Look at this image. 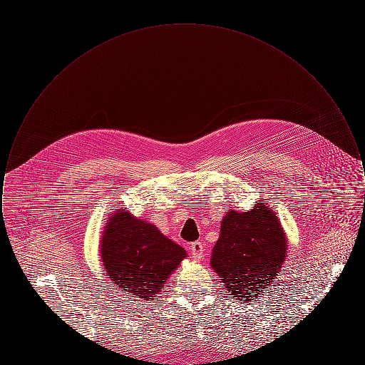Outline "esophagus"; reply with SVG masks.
I'll list each match as a JSON object with an SVG mask.
<instances>
[{
	"label": "esophagus",
	"instance_id": "esophagus-1",
	"mask_svg": "<svg viewBox=\"0 0 365 365\" xmlns=\"http://www.w3.org/2000/svg\"><path fill=\"white\" fill-rule=\"evenodd\" d=\"M190 250L192 260L197 261V262L202 261V257H204V250H205V249H204V245H202V242H198V241H195V242L191 243Z\"/></svg>",
	"mask_w": 365,
	"mask_h": 365
}]
</instances>
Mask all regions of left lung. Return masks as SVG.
<instances>
[{
  "label": "left lung",
  "instance_id": "1",
  "mask_svg": "<svg viewBox=\"0 0 365 365\" xmlns=\"http://www.w3.org/2000/svg\"><path fill=\"white\" fill-rule=\"evenodd\" d=\"M286 255L287 240L278 216L267 202H256L249 212H227L210 267L222 278L230 298L249 302L271 286Z\"/></svg>",
  "mask_w": 365,
  "mask_h": 365
}]
</instances>
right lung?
<instances>
[{"label": "right lung", "mask_w": 365, "mask_h": 365, "mask_svg": "<svg viewBox=\"0 0 365 365\" xmlns=\"http://www.w3.org/2000/svg\"><path fill=\"white\" fill-rule=\"evenodd\" d=\"M100 252L108 280L137 301H152L187 257L186 250L156 226L123 209L109 217Z\"/></svg>", "instance_id": "1"}]
</instances>
